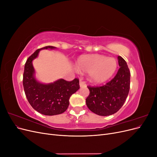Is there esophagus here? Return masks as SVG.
<instances>
[{
	"instance_id": "obj_1",
	"label": "esophagus",
	"mask_w": 157,
	"mask_h": 157,
	"mask_svg": "<svg viewBox=\"0 0 157 157\" xmlns=\"http://www.w3.org/2000/svg\"><path fill=\"white\" fill-rule=\"evenodd\" d=\"M79 85H80V88H82V87H86V84L84 83V82L81 81V80H80V82H79Z\"/></svg>"
}]
</instances>
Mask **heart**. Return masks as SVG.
<instances>
[{
  "mask_svg": "<svg viewBox=\"0 0 157 157\" xmlns=\"http://www.w3.org/2000/svg\"><path fill=\"white\" fill-rule=\"evenodd\" d=\"M115 58L100 54H86L79 56L75 68L80 73H88V78L94 84H102L110 79L117 69Z\"/></svg>",
  "mask_w": 157,
  "mask_h": 157,
  "instance_id": "1",
  "label": "heart"
}]
</instances>
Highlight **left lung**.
Masks as SVG:
<instances>
[{"instance_id":"left-lung-1","label":"left lung","mask_w":157,"mask_h":157,"mask_svg":"<svg viewBox=\"0 0 157 157\" xmlns=\"http://www.w3.org/2000/svg\"><path fill=\"white\" fill-rule=\"evenodd\" d=\"M119 69L110 82L100 87L88 86L90 94L86 99L90 111L99 116L117 113L124 105L129 93L130 72L126 61L118 56Z\"/></svg>"}]
</instances>
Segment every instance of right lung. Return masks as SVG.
Wrapping results in <instances>:
<instances>
[{
  "label": "right lung",
  "mask_w": 157,
  "mask_h": 157,
  "mask_svg": "<svg viewBox=\"0 0 157 157\" xmlns=\"http://www.w3.org/2000/svg\"><path fill=\"white\" fill-rule=\"evenodd\" d=\"M45 49H56L47 46L36 50L25 64L23 84L27 100L35 111L42 115L53 116L65 112L69 107L71 95L80 88L79 80L75 78L71 82L60 78L54 82L42 83L36 78L33 61L39 56V52Z\"/></svg>",
  "instance_id": "right-lung-1"
}]
</instances>
